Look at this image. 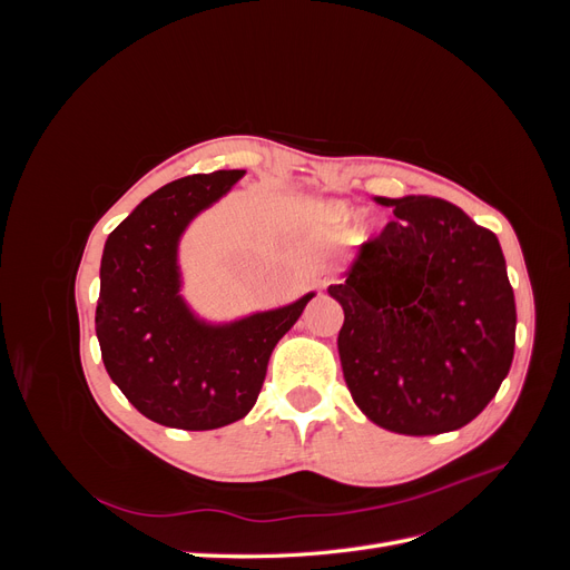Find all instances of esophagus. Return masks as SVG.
<instances>
[{
  "label": "esophagus",
  "mask_w": 570,
  "mask_h": 570,
  "mask_svg": "<svg viewBox=\"0 0 570 570\" xmlns=\"http://www.w3.org/2000/svg\"><path fill=\"white\" fill-rule=\"evenodd\" d=\"M318 283H321V287H327V285H333V283H337V275H335V273H321V278H318Z\"/></svg>",
  "instance_id": "34e87169"
}]
</instances>
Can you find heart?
Segmentation results:
<instances>
[{
	"instance_id": "heart-1",
	"label": "heart",
	"mask_w": 570,
	"mask_h": 570,
	"mask_svg": "<svg viewBox=\"0 0 570 570\" xmlns=\"http://www.w3.org/2000/svg\"><path fill=\"white\" fill-rule=\"evenodd\" d=\"M325 216L327 220H333L335 226H347V223H352L354 218V209L347 204H327Z\"/></svg>"
}]
</instances>
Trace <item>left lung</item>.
<instances>
[{
    "label": "left lung",
    "mask_w": 570,
    "mask_h": 570,
    "mask_svg": "<svg viewBox=\"0 0 570 570\" xmlns=\"http://www.w3.org/2000/svg\"><path fill=\"white\" fill-rule=\"evenodd\" d=\"M377 202L394 220L361 245L344 283L337 335L352 400L400 435L471 423L507 377L515 302L492 230L438 197Z\"/></svg>",
    "instance_id": "1"
}]
</instances>
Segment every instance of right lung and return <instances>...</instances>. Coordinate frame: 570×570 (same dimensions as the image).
<instances>
[{
	"label": "right lung",
	"instance_id": "1",
	"mask_svg": "<svg viewBox=\"0 0 570 570\" xmlns=\"http://www.w3.org/2000/svg\"><path fill=\"white\" fill-rule=\"evenodd\" d=\"M245 170L164 185L109 235L99 268L95 331L101 361L128 402L154 423L214 430L245 419L268 358L314 292L230 323L195 316L180 295V237Z\"/></svg>",
	"mask_w": 570,
	"mask_h": 570
}]
</instances>
